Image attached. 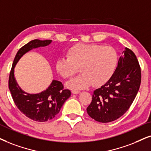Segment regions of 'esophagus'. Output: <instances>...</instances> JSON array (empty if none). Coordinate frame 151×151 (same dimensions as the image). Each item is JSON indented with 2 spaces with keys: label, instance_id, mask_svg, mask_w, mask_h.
Returning <instances> with one entry per match:
<instances>
[{
  "label": "esophagus",
  "instance_id": "esophagus-1",
  "mask_svg": "<svg viewBox=\"0 0 151 151\" xmlns=\"http://www.w3.org/2000/svg\"><path fill=\"white\" fill-rule=\"evenodd\" d=\"M72 93H73V94H79V93H81V91H76V90H73V91H72Z\"/></svg>",
  "mask_w": 151,
  "mask_h": 151
}]
</instances>
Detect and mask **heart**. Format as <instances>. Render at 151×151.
Listing matches in <instances>:
<instances>
[{"label": "heart", "instance_id": "1", "mask_svg": "<svg viewBox=\"0 0 151 151\" xmlns=\"http://www.w3.org/2000/svg\"><path fill=\"white\" fill-rule=\"evenodd\" d=\"M66 58L56 63V69L64 79L72 78L78 72L81 74L68 82L72 89H83L93 85L100 86L111 78L118 65V54L113 47L99 44H76L65 53Z\"/></svg>", "mask_w": 151, "mask_h": 151}]
</instances>
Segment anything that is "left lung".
<instances>
[{"label":"left lung","instance_id":"8db88e82","mask_svg":"<svg viewBox=\"0 0 151 151\" xmlns=\"http://www.w3.org/2000/svg\"><path fill=\"white\" fill-rule=\"evenodd\" d=\"M142 80L136 55L125 48L111 78L94 91L87 113L95 121L109 123L123 115L132 104Z\"/></svg>","mask_w":151,"mask_h":151}]
</instances>
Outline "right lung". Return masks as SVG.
Instances as JSON below:
<instances>
[{
  "instance_id": "obj_1",
  "label": "right lung",
  "mask_w": 151,
  "mask_h": 151,
  "mask_svg": "<svg viewBox=\"0 0 151 151\" xmlns=\"http://www.w3.org/2000/svg\"><path fill=\"white\" fill-rule=\"evenodd\" d=\"M51 40H34L17 53L9 76L8 86L15 105L26 117L37 122L51 120L59 113L64 102L70 98L71 91L65 89L60 81L53 80L46 91L38 94H28L19 87L14 76V68L23 55L32 49L47 46Z\"/></svg>"
}]
</instances>
